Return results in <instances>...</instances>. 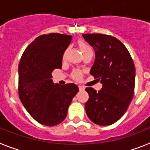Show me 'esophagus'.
<instances>
[{
	"label": "esophagus",
	"mask_w": 150,
	"mask_h": 150,
	"mask_svg": "<svg viewBox=\"0 0 150 150\" xmlns=\"http://www.w3.org/2000/svg\"><path fill=\"white\" fill-rule=\"evenodd\" d=\"M79 91H83V90H84V87H83V86L79 85Z\"/></svg>",
	"instance_id": "obj_1"
}]
</instances>
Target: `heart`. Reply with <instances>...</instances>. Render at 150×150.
<instances>
[{
    "label": "heart",
    "instance_id": "b5f03b06",
    "mask_svg": "<svg viewBox=\"0 0 150 150\" xmlns=\"http://www.w3.org/2000/svg\"><path fill=\"white\" fill-rule=\"evenodd\" d=\"M79 47H80L81 52L83 53V55H84L86 53H89V52L92 51V49H91V47H90L87 43L84 42V41H79ZM69 50V48H66V50H64V52H63V53H62V59H63V60H65V59H66ZM71 76H72V78H73L74 79H75V80H79V79H81V72L80 71H79V70H75V71H72Z\"/></svg>",
    "mask_w": 150,
    "mask_h": 150
}]
</instances>
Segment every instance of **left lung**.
Masks as SVG:
<instances>
[{"mask_svg": "<svg viewBox=\"0 0 150 150\" xmlns=\"http://www.w3.org/2000/svg\"><path fill=\"white\" fill-rule=\"evenodd\" d=\"M85 41L95 50L91 75L102 83L97 92L86 88L89 99L86 113L98 125H109L126 112L134 94L135 66L126 47L116 38L103 34H84Z\"/></svg>", "mask_w": 150, "mask_h": 150, "instance_id": "8db88e82", "label": "left lung"}]
</instances>
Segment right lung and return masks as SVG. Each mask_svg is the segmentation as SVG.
Instances as JSON below:
<instances>
[{"label": "right lung", "mask_w": 150, "mask_h": 150, "mask_svg": "<svg viewBox=\"0 0 150 150\" xmlns=\"http://www.w3.org/2000/svg\"><path fill=\"white\" fill-rule=\"evenodd\" d=\"M71 36L50 33L38 36L26 47L19 64V96L28 112L44 125H57L66 118L68 108L79 92L73 83L53 82L51 73L62 68V53Z\"/></svg>", "instance_id": "add662e5"}]
</instances>
